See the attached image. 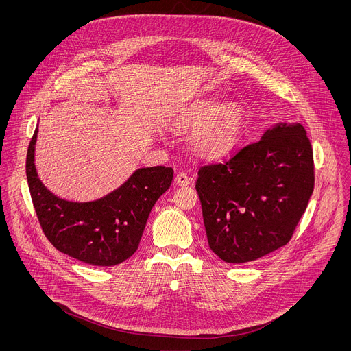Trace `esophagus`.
Masks as SVG:
<instances>
[{
  "label": "esophagus",
  "mask_w": 351,
  "mask_h": 351,
  "mask_svg": "<svg viewBox=\"0 0 351 351\" xmlns=\"http://www.w3.org/2000/svg\"><path fill=\"white\" fill-rule=\"evenodd\" d=\"M175 183L179 186H189L191 183V179L187 176V173L184 172H179L175 176Z\"/></svg>",
  "instance_id": "1"
}]
</instances>
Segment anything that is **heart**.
I'll list each match as a JSON object with an SVG mask.
<instances>
[{"label": "heart", "mask_w": 351, "mask_h": 351, "mask_svg": "<svg viewBox=\"0 0 351 351\" xmlns=\"http://www.w3.org/2000/svg\"><path fill=\"white\" fill-rule=\"evenodd\" d=\"M172 122L178 128H193L189 137L193 153L213 160L228 154L237 144L245 125V111L237 103L218 106L217 99L202 98L182 106Z\"/></svg>", "instance_id": "1"}]
</instances>
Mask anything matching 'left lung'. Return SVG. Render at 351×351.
<instances>
[{
    "label": "left lung",
    "mask_w": 351,
    "mask_h": 351,
    "mask_svg": "<svg viewBox=\"0 0 351 351\" xmlns=\"http://www.w3.org/2000/svg\"><path fill=\"white\" fill-rule=\"evenodd\" d=\"M313 147L300 123H278L221 164L198 169L208 244L225 263L261 258L289 243L314 190Z\"/></svg>",
    "instance_id": "left-lung-1"
}]
</instances>
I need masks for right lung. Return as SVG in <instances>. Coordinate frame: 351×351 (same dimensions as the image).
Instances as JSON below:
<instances>
[{
	"label": "right lung",
	"mask_w": 351,
	"mask_h": 351,
	"mask_svg": "<svg viewBox=\"0 0 351 351\" xmlns=\"http://www.w3.org/2000/svg\"><path fill=\"white\" fill-rule=\"evenodd\" d=\"M37 128L26 157V176L40 226L57 250L82 263L112 267L134 254L157 199L169 189L173 169H137L121 187L88 203L62 199L38 179L34 167Z\"/></svg>",
	"instance_id": "1"
}]
</instances>
